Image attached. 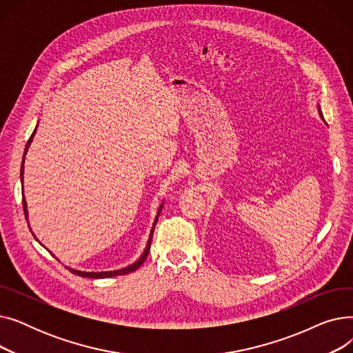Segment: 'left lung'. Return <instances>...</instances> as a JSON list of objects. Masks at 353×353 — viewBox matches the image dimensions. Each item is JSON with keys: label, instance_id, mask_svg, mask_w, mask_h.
Here are the masks:
<instances>
[{"label": "left lung", "instance_id": "left-lung-1", "mask_svg": "<svg viewBox=\"0 0 353 353\" xmlns=\"http://www.w3.org/2000/svg\"><path fill=\"white\" fill-rule=\"evenodd\" d=\"M319 116L323 119V116H322V111H321V107H319Z\"/></svg>", "mask_w": 353, "mask_h": 353}]
</instances>
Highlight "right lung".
Here are the masks:
<instances>
[{"instance_id":"add662e5","label":"right lung","mask_w":353,"mask_h":353,"mask_svg":"<svg viewBox=\"0 0 353 353\" xmlns=\"http://www.w3.org/2000/svg\"><path fill=\"white\" fill-rule=\"evenodd\" d=\"M34 134H35V130L32 132V134H31V137L28 139V143H27V145H26V152H24V157H23V164H21V179H23V173H24V159H26V153H27V150H28V147H30V144H31V141H32V137H34ZM23 208H24V214H26V219H27V203H26V200H24V196H23ZM161 208H163V205L160 206V209H159V213H157V217H159V214H160V212H161ZM157 217H156V220H154V225H153V229H152V232H150V237H148V242H147V246H145V249H144V252H143V254L139 257V261L137 262H134L133 265H130V266H127V268H124V269H120V270H113V272H81V270H76V269H70V268H67L71 273H74V274H77V276H81V277H92V279H103V277H113V276H119V274H127V273H130V272H134L136 269H139L143 263H144V261H145V257L148 256V252H150V246H152V239H153V232H154V226H156V223H157Z\"/></svg>"}]
</instances>
